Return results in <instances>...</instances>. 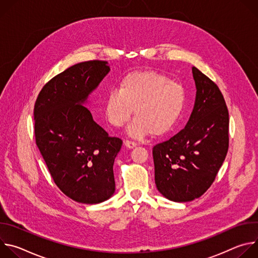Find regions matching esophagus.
<instances>
[{
    "label": "esophagus",
    "mask_w": 258,
    "mask_h": 258,
    "mask_svg": "<svg viewBox=\"0 0 258 258\" xmlns=\"http://www.w3.org/2000/svg\"><path fill=\"white\" fill-rule=\"evenodd\" d=\"M124 145L127 147V148H135V147L138 145L136 142H134V141H131V140H125L124 141Z\"/></svg>",
    "instance_id": "esophagus-1"
}]
</instances>
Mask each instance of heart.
Instances as JSON below:
<instances>
[{
    "instance_id": "b5f03b06",
    "label": "heart",
    "mask_w": 258,
    "mask_h": 258,
    "mask_svg": "<svg viewBox=\"0 0 258 258\" xmlns=\"http://www.w3.org/2000/svg\"><path fill=\"white\" fill-rule=\"evenodd\" d=\"M186 106V92L181 85L156 71H139L126 76L117 90L110 91L104 102L108 122L123 126L136 116L128 134L141 138L151 133L154 137L167 134L178 121Z\"/></svg>"
}]
</instances>
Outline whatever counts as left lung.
Wrapping results in <instances>:
<instances>
[{"label": "left lung", "instance_id": "obj_1", "mask_svg": "<svg viewBox=\"0 0 258 258\" xmlns=\"http://www.w3.org/2000/svg\"><path fill=\"white\" fill-rule=\"evenodd\" d=\"M196 101L186 127L153 147L158 191L175 202L202 196L229 149V111L217 85L195 66Z\"/></svg>", "mask_w": 258, "mask_h": 258}]
</instances>
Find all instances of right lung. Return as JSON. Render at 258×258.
I'll list each match as a JSON object with an SVG mask.
<instances>
[{
  "label": "right lung",
  "instance_id": "obj_1",
  "mask_svg": "<svg viewBox=\"0 0 258 258\" xmlns=\"http://www.w3.org/2000/svg\"><path fill=\"white\" fill-rule=\"evenodd\" d=\"M109 70L103 60L75 64L51 79L34 103L36 146L56 186L80 203L103 202L115 191L122 140L110 137L82 105Z\"/></svg>",
  "mask_w": 258,
  "mask_h": 258
}]
</instances>
